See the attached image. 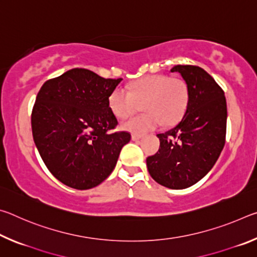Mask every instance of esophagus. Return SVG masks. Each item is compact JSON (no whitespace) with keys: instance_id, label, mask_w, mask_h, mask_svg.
Wrapping results in <instances>:
<instances>
[{"instance_id":"obj_1","label":"esophagus","mask_w":257,"mask_h":257,"mask_svg":"<svg viewBox=\"0 0 257 257\" xmlns=\"http://www.w3.org/2000/svg\"><path fill=\"white\" fill-rule=\"evenodd\" d=\"M142 138V135H137V134H133L132 135V139L133 141H139Z\"/></svg>"}]
</instances>
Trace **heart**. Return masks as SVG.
<instances>
[{
	"instance_id": "1",
	"label": "heart",
	"mask_w": 257,
	"mask_h": 257,
	"mask_svg": "<svg viewBox=\"0 0 257 257\" xmlns=\"http://www.w3.org/2000/svg\"><path fill=\"white\" fill-rule=\"evenodd\" d=\"M189 90L186 81L162 73L149 75L134 81L128 87H116L108 96V107L116 118L124 119L139 107L144 112L122 123L125 130L145 133L158 125L178 122L188 106Z\"/></svg>"
}]
</instances>
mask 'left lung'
<instances>
[{
    "label": "left lung",
    "instance_id": "left-lung-1",
    "mask_svg": "<svg viewBox=\"0 0 257 257\" xmlns=\"http://www.w3.org/2000/svg\"><path fill=\"white\" fill-rule=\"evenodd\" d=\"M189 90L188 106L175 128L159 134L160 149L146 159L151 177L171 189H184L211 170L223 150L227 133L224 92L197 66H176Z\"/></svg>",
    "mask_w": 257,
    "mask_h": 257
}]
</instances>
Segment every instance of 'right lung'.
Here are the masks:
<instances>
[{
    "label": "right lung",
    "mask_w": 257,
    "mask_h": 257,
    "mask_svg": "<svg viewBox=\"0 0 257 257\" xmlns=\"http://www.w3.org/2000/svg\"><path fill=\"white\" fill-rule=\"evenodd\" d=\"M122 80L75 68L44 82L32 112L33 138L46 168L75 189L101 184L114 169L128 132H113L118 120L108 96Z\"/></svg>",
    "instance_id": "1"
}]
</instances>
